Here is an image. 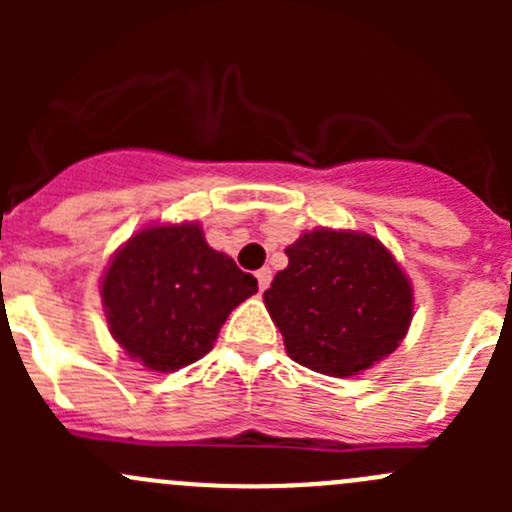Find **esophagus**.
<instances>
[{"label":"esophagus","mask_w":512,"mask_h":512,"mask_svg":"<svg viewBox=\"0 0 512 512\" xmlns=\"http://www.w3.org/2000/svg\"><path fill=\"white\" fill-rule=\"evenodd\" d=\"M270 282H272L270 267H262V270H257V287H260V292H265V289L270 287Z\"/></svg>","instance_id":"1"}]
</instances>
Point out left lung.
<instances>
[{"mask_svg": "<svg viewBox=\"0 0 512 512\" xmlns=\"http://www.w3.org/2000/svg\"><path fill=\"white\" fill-rule=\"evenodd\" d=\"M265 292L267 312L297 364L354 376L389 356L414 317V289L376 237L304 232Z\"/></svg>", "mask_w": 512, "mask_h": 512, "instance_id": "obj_1", "label": "left lung"}]
</instances>
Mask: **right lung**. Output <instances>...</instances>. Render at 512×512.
<instances>
[{
  "label": "right lung",
  "mask_w": 512,
  "mask_h": 512,
  "mask_svg": "<svg viewBox=\"0 0 512 512\" xmlns=\"http://www.w3.org/2000/svg\"><path fill=\"white\" fill-rule=\"evenodd\" d=\"M255 292V277L213 250L195 223L143 227L101 282L113 339L151 371L203 359L227 314Z\"/></svg>",
  "instance_id": "obj_1"
}]
</instances>
